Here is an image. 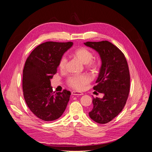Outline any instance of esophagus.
Listing matches in <instances>:
<instances>
[{"mask_svg":"<svg viewBox=\"0 0 152 152\" xmlns=\"http://www.w3.org/2000/svg\"><path fill=\"white\" fill-rule=\"evenodd\" d=\"M71 94L74 95H83V94L82 92H76V91L71 92Z\"/></svg>","mask_w":152,"mask_h":152,"instance_id":"1","label":"esophagus"}]
</instances>
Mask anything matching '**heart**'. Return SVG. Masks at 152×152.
Returning <instances> with one entry per match:
<instances>
[{
    "mask_svg": "<svg viewBox=\"0 0 152 152\" xmlns=\"http://www.w3.org/2000/svg\"><path fill=\"white\" fill-rule=\"evenodd\" d=\"M72 56L85 64L86 68L95 71L98 68V63L92 60L93 53L86 47H79L72 52ZM67 60L65 57H62L58 61V68L60 71L65 70ZM91 81V77L87 75H73L67 78L66 83L68 86L77 91H82L86 85Z\"/></svg>",
    "mask_w": 152,
    "mask_h": 152,
    "instance_id": "b5f03b06",
    "label": "heart"
}]
</instances>
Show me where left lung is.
Returning a JSON list of instances; mask_svg holds the SVG:
<instances>
[{"mask_svg": "<svg viewBox=\"0 0 152 152\" xmlns=\"http://www.w3.org/2000/svg\"><path fill=\"white\" fill-rule=\"evenodd\" d=\"M84 44L99 52L102 66L97 84L93 89L104 96L93 97L90 118L97 123L106 124L112 120L124 108L130 90V75L124 53L107 41L86 42Z\"/></svg>", "mask_w": 152, "mask_h": 152, "instance_id": "8db88e82", "label": "left lung"}]
</instances>
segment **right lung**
<instances>
[{"label":"right lung","mask_w":152,"mask_h":152,"mask_svg":"<svg viewBox=\"0 0 152 152\" xmlns=\"http://www.w3.org/2000/svg\"><path fill=\"white\" fill-rule=\"evenodd\" d=\"M72 42H46L39 45L26 59L23 71V91L26 105L35 116L54 121L65 111L70 91H53L50 79L57 73L58 61L73 45Z\"/></svg>","instance_id":"right-lung-1"}]
</instances>
